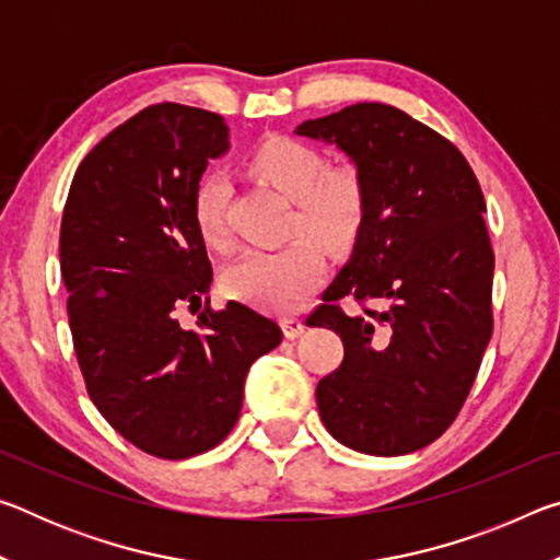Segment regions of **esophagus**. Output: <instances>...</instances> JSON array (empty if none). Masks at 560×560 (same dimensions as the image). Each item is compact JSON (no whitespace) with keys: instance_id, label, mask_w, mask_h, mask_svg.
Masks as SVG:
<instances>
[{"instance_id":"1","label":"esophagus","mask_w":560,"mask_h":560,"mask_svg":"<svg viewBox=\"0 0 560 560\" xmlns=\"http://www.w3.org/2000/svg\"><path fill=\"white\" fill-rule=\"evenodd\" d=\"M281 328H283V336H287V338H299L303 334V320L296 318V316H283Z\"/></svg>"}]
</instances>
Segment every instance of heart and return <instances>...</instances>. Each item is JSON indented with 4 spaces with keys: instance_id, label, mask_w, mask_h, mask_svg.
Listing matches in <instances>:
<instances>
[{
    "instance_id": "heart-1",
    "label": "heart",
    "mask_w": 560,
    "mask_h": 560,
    "mask_svg": "<svg viewBox=\"0 0 560 560\" xmlns=\"http://www.w3.org/2000/svg\"><path fill=\"white\" fill-rule=\"evenodd\" d=\"M246 167L293 202L291 232L296 236L277 249H249L224 271V291L254 308L291 314L308 301L324 279L326 259L320 246H343L355 240L365 220L368 187L355 165H328L326 158L303 140L273 136L252 150ZM230 183L222 173H207L192 189L189 214L200 240L222 249L226 230Z\"/></svg>"
}]
</instances>
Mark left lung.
Returning a JSON list of instances; mask_svg holds the SVG:
<instances>
[{
    "label": "left lung",
    "instance_id": "obj_1",
    "mask_svg": "<svg viewBox=\"0 0 560 560\" xmlns=\"http://www.w3.org/2000/svg\"><path fill=\"white\" fill-rule=\"evenodd\" d=\"M296 132L346 150L368 187L353 257L306 318L343 340V360L316 387L320 420L377 457L428 447L457 420L494 330L479 179L457 145L385 103ZM340 298L364 314L348 317Z\"/></svg>",
    "mask_w": 560,
    "mask_h": 560
}]
</instances>
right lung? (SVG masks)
<instances>
[{"instance_id":"add662e5","label":"right lung","mask_w":560,"mask_h":560,"mask_svg":"<svg viewBox=\"0 0 560 560\" xmlns=\"http://www.w3.org/2000/svg\"><path fill=\"white\" fill-rule=\"evenodd\" d=\"M226 136L217 113L148 106L83 158L61 217L83 383L110 428L160 459L217 447L240 420L252 363L283 336L244 303L217 311L207 296L212 264L189 200ZM179 307L195 327L182 326Z\"/></svg>"}]
</instances>
